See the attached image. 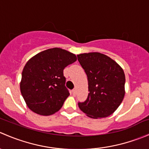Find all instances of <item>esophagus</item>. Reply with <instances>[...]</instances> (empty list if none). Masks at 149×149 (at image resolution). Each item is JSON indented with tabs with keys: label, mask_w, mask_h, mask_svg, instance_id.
<instances>
[{
	"label": "esophagus",
	"mask_w": 149,
	"mask_h": 149,
	"mask_svg": "<svg viewBox=\"0 0 149 149\" xmlns=\"http://www.w3.org/2000/svg\"><path fill=\"white\" fill-rule=\"evenodd\" d=\"M72 94H73V96H75L76 94V89H73V90H72Z\"/></svg>",
	"instance_id": "1"
}]
</instances>
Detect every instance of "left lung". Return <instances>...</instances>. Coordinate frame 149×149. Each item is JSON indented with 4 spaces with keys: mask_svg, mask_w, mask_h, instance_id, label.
<instances>
[{
    "mask_svg": "<svg viewBox=\"0 0 149 149\" xmlns=\"http://www.w3.org/2000/svg\"><path fill=\"white\" fill-rule=\"evenodd\" d=\"M77 57L87 75L89 91L86 100L79 103V108L91 118L109 116L118 109L125 94L123 69L100 52L81 53Z\"/></svg>",
    "mask_w": 149,
    "mask_h": 149,
    "instance_id": "left-lung-1",
    "label": "left lung"
}]
</instances>
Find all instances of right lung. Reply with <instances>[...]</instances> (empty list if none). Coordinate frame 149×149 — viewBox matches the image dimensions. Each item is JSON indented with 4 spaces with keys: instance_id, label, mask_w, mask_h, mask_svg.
<instances>
[{
    "instance_id": "obj_1",
    "label": "right lung",
    "mask_w": 149,
    "mask_h": 149,
    "mask_svg": "<svg viewBox=\"0 0 149 149\" xmlns=\"http://www.w3.org/2000/svg\"><path fill=\"white\" fill-rule=\"evenodd\" d=\"M76 60L75 54L54 47L39 52L26 62L20 90L32 112L48 116L60 110L70 95L65 86L63 70Z\"/></svg>"
}]
</instances>
